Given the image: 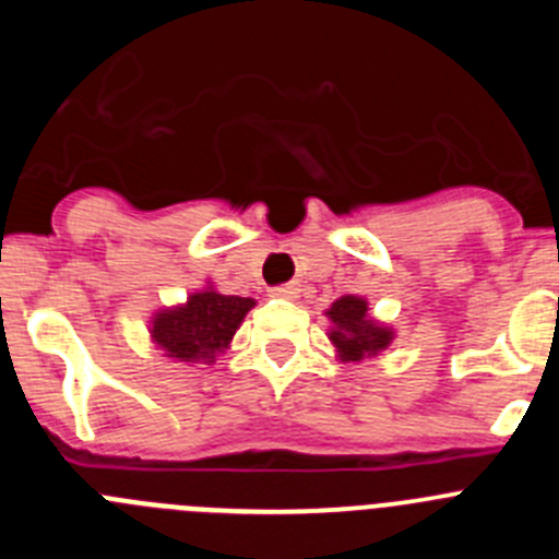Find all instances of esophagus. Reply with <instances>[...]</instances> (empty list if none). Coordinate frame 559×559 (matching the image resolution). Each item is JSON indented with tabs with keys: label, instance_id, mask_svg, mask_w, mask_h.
I'll return each mask as SVG.
<instances>
[{
	"label": "esophagus",
	"instance_id": "obj_1",
	"mask_svg": "<svg viewBox=\"0 0 559 559\" xmlns=\"http://www.w3.org/2000/svg\"><path fill=\"white\" fill-rule=\"evenodd\" d=\"M299 283H285V285H276V288H271V294L280 296V299H296L299 296Z\"/></svg>",
	"mask_w": 559,
	"mask_h": 559
}]
</instances>
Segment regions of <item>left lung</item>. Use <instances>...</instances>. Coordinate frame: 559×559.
<instances>
[{"label": "left lung", "mask_w": 559, "mask_h": 559, "mask_svg": "<svg viewBox=\"0 0 559 559\" xmlns=\"http://www.w3.org/2000/svg\"><path fill=\"white\" fill-rule=\"evenodd\" d=\"M328 319L335 324L330 333L333 344L338 347L341 360H360L364 355H378L389 347L392 333L378 328L367 316V302L358 296H341L338 302L328 310Z\"/></svg>", "instance_id": "1"}]
</instances>
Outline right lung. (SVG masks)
<instances>
[{
  "instance_id": "obj_1",
  "label": "right lung",
  "mask_w": 559,
  "mask_h": 559,
  "mask_svg": "<svg viewBox=\"0 0 559 559\" xmlns=\"http://www.w3.org/2000/svg\"><path fill=\"white\" fill-rule=\"evenodd\" d=\"M251 308L254 299L224 296L206 288L192 294L181 308L156 316L151 335L170 358L212 364L215 355L229 347L231 335Z\"/></svg>"
}]
</instances>
